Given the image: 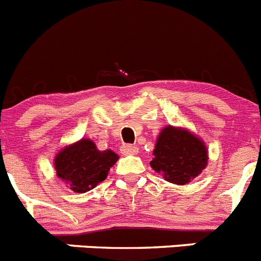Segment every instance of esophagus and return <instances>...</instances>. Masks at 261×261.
Wrapping results in <instances>:
<instances>
[{"label": "esophagus", "instance_id": "34e87169", "mask_svg": "<svg viewBox=\"0 0 261 261\" xmlns=\"http://www.w3.org/2000/svg\"><path fill=\"white\" fill-rule=\"evenodd\" d=\"M120 151L125 154V155H135V154H137L138 149L133 146V145H123V146L120 147Z\"/></svg>", "mask_w": 261, "mask_h": 261}]
</instances>
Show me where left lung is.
<instances>
[{"instance_id":"8db88e82","label":"left lung","mask_w":261,"mask_h":261,"mask_svg":"<svg viewBox=\"0 0 261 261\" xmlns=\"http://www.w3.org/2000/svg\"><path fill=\"white\" fill-rule=\"evenodd\" d=\"M153 155L151 167L167 181L180 186L195 179L208 162V151L201 140L174 126L161 132Z\"/></svg>"}]
</instances>
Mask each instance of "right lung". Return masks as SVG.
Instances as JSON below:
<instances>
[{
    "mask_svg": "<svg viewBox=\"0 0 261 261\" xmlns=\"http://www.w3.org/2000/svg\"><path fill=\"white\" fill-rule=\"evenodd\" d=\"M117 158L114 151L98 150L93 141L82 138L57 154L55 168L71 190L84 193L105 180Z\"/></svg>",
    "mask_w": 261,
    "mask_h": 261,
    "instance_id": "obj_1",
    "label": "right lung"
}]
</instances>
